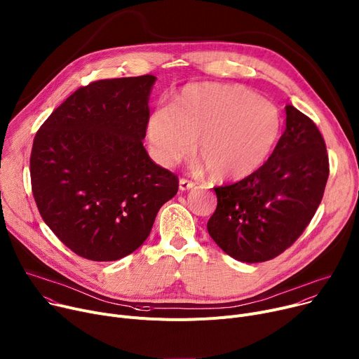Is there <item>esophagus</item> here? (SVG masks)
I'll return each mask as SVG.
<instances>
[{"label": "esophagus", "instance_id": "1", "mask_svg": "<svg viewBox=\"0 0 359 359\" xmlns=\"http://www.w3.org/2000/svg\"><path fill=\"white\" fill-rule=\"evenodd\" d=\"M194 187H196V184L192 182V181H189V180H185V178L180 180V189L181 191H188V189L194 188Z\"/></svg>", "mask_w": 359, "mask_h": 359}]
</instances>
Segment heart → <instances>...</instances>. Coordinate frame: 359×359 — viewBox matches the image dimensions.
<instances>
[{
    "label": "heart",
    "mask_w": 359,
    "mask_h": 359,
    "mask_svg": "<svg viewBox=\"0 0 359 359\" xmlns=\"http://www.w3.org/2000/svg\"><path fill=\"white\" fill-rule=\"evenodd\" d=\"M283 129L279 107L236 85L196 83L184 88L172 107L158 106L147 123L154 159L172 167L194 141L211 180L240 181L257 172L278 145Z\"/></svg>",
    "instance_id": "obj_1"
}]
</instances>
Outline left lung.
Wrapping results in <instances>:
<instances>
[{"instance_id":"left-lung-1","label":"left lung","mask_w":359,"mask_h":359,"mask_svg":"<svg viewBox=\"0 0 359 359\" xmlns=\"http://www.w3.org/2000/svg\"><path fill=\"white\" fill-rule=\"evenodd\" d=\"M329 175L323 136L315 122L286 106V129L253 175L215 187L217 208L207 230L236 260L267 262L282 255L313 218Z\"/></svg>"}]
</instances>
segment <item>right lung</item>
<instances>
[{"instance_id": "add662e5", "label": "right lung", "mask_w": 359, "mask_h": 359, "mask_svg": "<svg viewBox=\"0 0 359 359\" xmlns=\"http://www.w3.org/2000/svg\"><path fill=\"white\" fill-rule=\"evenodd\" d=\"M155 76L104 79L79 88L36 133L30 175L44 223L77 256L119 260L148 238L178 177L142 140Z\"/></svg>"}]
</instances>
